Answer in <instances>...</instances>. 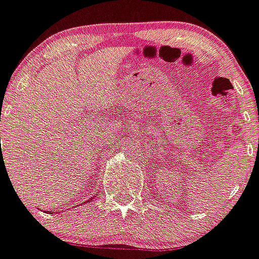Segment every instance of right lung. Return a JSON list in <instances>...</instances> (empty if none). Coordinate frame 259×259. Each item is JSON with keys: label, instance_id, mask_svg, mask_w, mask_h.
Segmentation results:
<instances>
[{"label": "right lung", "instance_id": "obj_1", "mask_svg": "<svg viewBox=\"0 0 259 259\" xmlns=\"http://www.w3.org/2000/svg\"><path fill=\"white\" fill-rule=\"evenodd\" d=\"M91 199H93V198H91ZM91 199H90V200H91ZM83 203H86V202H83ZM83 203H82V204H83Z\"/></svg>", "mask_w": 259, "mask_h": 259}]
</instances>
